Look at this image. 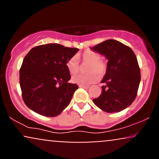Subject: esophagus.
I'll use <instances>...</instances> for the list:
<instances>
[{"label": "esophagus", "mask_w": 159, "mask_h": 159, "mask_svg": "<svg viewBox=\"0 0 159 159\" xmlns=\"http://www.w3.org/2000/svg\"><path fill=\"white\" fill-rule=\"evenodd\" d=\"M79 87H81V88L87 89V88H89V86L88 85H79Z\"/></svg>", "instance_id": "obj_1"}]
</instances>
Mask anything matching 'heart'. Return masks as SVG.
Masks as SVG:
<instances>
[{
    "label": "heart",
    "mask_w": 159,
    "mask_h": 159,
    "mask_svg": "<svg viewBox=\"0 0 159 159\" xmlns=\"http://www.w3.org/2000/svg\"><path fill=\"white\" fill-rule=\"evenodd\" d=\"M81 61L89 63L87 71L88 73L79 74L72 78V81L79 85H89L95 83L98 80L99 75H103L107 70L106 62L101 59V55L97 52L86 51L80 56ZM66 67L71 74H76L79 70V62L76 57L69 58L66 63Z\"/></svg>",
    "instance_id": "b5f03b06"
}]
</instances>
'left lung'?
I'll list each match as a JSON object with an SVG mask.
<instances>
[{"label":"left lung","mask_w":159,"mask_h":159,"mask_svg":"<svg viewBox=\"0 0 159 159\" xmlns=\"http://www.w3.org/2000/svg\"><path fill=\"white\" fill-rule=\"evenodd\" d=\"M107 59L102 92L93 102L107 113L120 112L135 99L140 82V71L133 51L114 39H107L91 48Z\"/></svg>","instance_id":"1"}]
</instances>
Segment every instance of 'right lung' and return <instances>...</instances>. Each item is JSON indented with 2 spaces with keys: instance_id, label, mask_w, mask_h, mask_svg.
<instances>
[{
  "instance_id": "1",
  "label": "right lung",
  "mask_w": 159,
  "mask_h": 159,
  "mask_svg": "<svg viewBox=\"0 0 159 159\" xmlns=\"http://www.w3.org/2000/svg\"><path fill=\"white\" fill-rule=\"evenodd\" d=\"M79 49L56 43L41 45L24 58L19 82L25 105L45 116H56L69 105L78 86L69 83L66 63Z\"/></svg>"
}]
</instances>
